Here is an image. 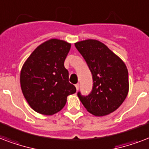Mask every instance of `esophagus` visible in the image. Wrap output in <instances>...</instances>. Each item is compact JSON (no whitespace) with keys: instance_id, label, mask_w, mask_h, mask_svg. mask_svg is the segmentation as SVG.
I'll return each instance as SVG.
<instances>
[{"instance_id":"obj_1","label":"esophagus","mask_w":149,"mask_h":149,"mask_svg":"<svg viewBox=\"0 0 149 149\" xmlns=\"http://www.w3.org/2000/svg\"><path fill=\"white\" fill-rule=\"evenodd\" d=\"M75 88H76V89H77V90H78V89H79V84H76Z\"/></svg>"}]
</instances>
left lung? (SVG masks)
Wrapping results in <instances>:
<instances>
[{"label":"left lung","mask_w":149,"mask_h":149,"mask_svg":"<svg viewBox=\"0 0 149 149\" xmlns=\"http://www.w3.org/2000/svg\"><path fill=\"white\" fill-rule=\"evenodd\" d=\"M90 69L93 79L91 93L78 95L90 113L108 115L118 109L129 91L128 71L124 62L99 40H86L74 43Z\"/></svg>","instance_id":"8db88e82"}]
</instances>
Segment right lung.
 <instances>
[{
	"mask_svg": "<svg viewBox=\"0 0 149 149\" xmlns=\"http://www.w3.org/2000/svg\"><path fill=\"white\" fill-rule=\"evenodd\" d=\"M70 49L71 43L51 39L36 47L23 64L21 88L29 105L39 113H56L64 108L67 97L76 93L64 64Z\"/></svg>",
	"mask_w": 149,
	"mask_h": 149,
	"instance_id": "obj_1",
	"label": "right lung"
}]
</instances>
